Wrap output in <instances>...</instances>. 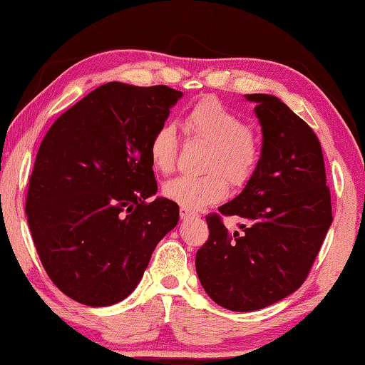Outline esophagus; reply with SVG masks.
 <instances>
[{"mask_svg": "<svg viewBox=\"0 0 365 365\" xmlns=\"http://www.w3.org/2000/svg\"><path fill=\"white\" fill-rule=\"evenodd\" d=\"M195 217H198V212H195V211H192V210H188V207H180V219H195Z\"/></svg>", "mask_w": 365, "mask_h": 365, "instance_id": "34e87169", "label": "esophagus"}]
</instances>
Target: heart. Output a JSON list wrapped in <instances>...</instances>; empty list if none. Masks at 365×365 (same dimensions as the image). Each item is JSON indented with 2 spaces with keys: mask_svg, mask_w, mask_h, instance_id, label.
<instances>
[{
  "mask_svg": "<svg viewBox=\"0 0 365 365\" xmlns=\"http://www.w3.org/2000/svg\"><path fill=\"white\" fill-rule=\"evenodd\" d=\"M185 126L196 140L206 143L201 175H180L164 183L165 198L188 210L221 201L227 182L240 188L252 180L262 159V143L234 110L216 97H205L188 110ZM178 154V138L169 121L160 123L149 140V158L155 170L170 172Z\"/></svg>",
  "mask_w": 365,
  "mask_h": 365,
  "instance_id": "heart-1",
  "label": "heart"
}]
</instances>
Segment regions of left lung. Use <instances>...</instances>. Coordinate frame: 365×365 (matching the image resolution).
Masks as SVG:
<instances>
[{
    "label": "left lung",
    "mask_w": 365,
    "mask_h": 365,
    "mask_svg": "<svg viewBox=\"0 0 365 365\" xmlns=\"http://www.w3.org/2000/svg\"><path fill=\"white\" fill-rule=\"evenodd\" d=\"M262 125V159L244 192L206 216L196 273L214 302L253 312L304 284L333 222L325 162L314 130L284 102L247 94ZM222 215L242 219L229 233Z\"/></svg>",
    "instance_id": "8db88e82"
}]
</instances>
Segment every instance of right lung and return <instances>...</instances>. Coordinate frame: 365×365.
Instances as JSON below:
<instances>
[{
	"label": "right lung",
	"instance_id": "right-lung-1",
	"mask_svg": "<svg viewBox=\"0 0 365 365\" xmlns=\"http://www.w3.org/2000/svg\"><path fill=\"white\" fill-rule=\"evenodd\" d=\"M182 97L167 86L107 83L55 120L26 200L34 245L51 282L89 307L128 297L155 245L178 222L158 192L149 140Z\"/></svg>",
	"mask_w": 365,
	"mask_h": 365
}]
</instances>
